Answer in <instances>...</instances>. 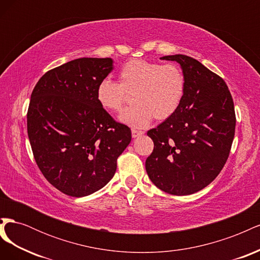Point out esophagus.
<instances>
[{"label":"esophagus","instance_id":"obj_1","mask_svg":"<svg viewBox=\"0 0 260 260\" xmlns=\"http://www.w3.org/2000/svg\"><path fill=\"white\" fill-rule=\"evenodd\" d=\"M131 133H132V138H138V137H140V136L144 135V131L137 130V129H132V130H131Z\"/></svg>","mask_w":260,"mask_h":260}]
</instances>
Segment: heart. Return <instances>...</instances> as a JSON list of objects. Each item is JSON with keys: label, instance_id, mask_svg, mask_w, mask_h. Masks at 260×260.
I'll use <instances>...</instances> for the list:
<instances>
[{"label": "heart", "instance_id": "b5f03b06", "mask_svg": "<svg viewBox=\"0 0 260 260\" xmlns=\"http://www.w3.org/2000/svg\"><path fill=\"white\" fill-rule=\"evenodd\" d=\"M185 76L176 64H159L133 59L121 67L119 83L109 78L96 86V100L106 111L117 112L122 107L127 94L135 106L119 115L120 122L132 128H145L153 117L166 120L180 107L185 92Z\"/></svg>", "mask_w": 260, "mask_h": 260}]
</instances>
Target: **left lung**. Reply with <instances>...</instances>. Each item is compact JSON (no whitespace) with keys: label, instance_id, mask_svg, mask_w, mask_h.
<instances>
[{"label":"left lung","instance_id":"8db88e82","mask_svg":"<svg viewBox=\"0 0 260 260\" xmlns=\"http://www.w3.org/2000/svg\"><path fill=\"white\" fill-rule=\"evenodd\" d=\"M177 61L185 76L178 111L147 131L154 149L145 161L152 182L172 195H190L212 182L229 157L235 131L231 93L221 77L182 54Z\"/></svg>","mask_w":260,"mask_h":260}]
</instances>
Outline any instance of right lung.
Here are the masks:
<instances>
[{
    "mask_svg": "<svg viewBox=\"0 0 260 260\" xmlns=\"http://www.w3.org/2000/svg\"><path fill=\"white\" fill-rule=\"evenodd\" d=\"M113 62L70 60L45 73L31 93L27 130L36 162L53 186L74 198L104 187L131 142L130 128L116 122L95 95Z\"/></svg>",
    "mask_w": 260,
    "mask_h": 260,
    "instance_id": "1",
    "label": "right lung"
}]
</instances>
